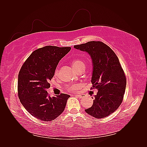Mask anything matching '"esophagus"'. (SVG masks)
I'll return each mask as SVG.
<instances>
[{
	"instance_id": "1",
	"label": "esophagus",
	"mask_w": 147,
	"mask_h": 147,
	"mask_svg": "<svg viewBox=\"0 0 147 147\" xmlns=\"http://www.w3.org/2000/svg\"><path fill=\"white\" fill-rule=\"evenodd\" d=\"M75 96H77V97H78L79 98H83V97H84V94H76Z\"/></svg>"
}]
</instances>
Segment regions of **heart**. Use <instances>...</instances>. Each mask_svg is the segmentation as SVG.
Listing matches in <instances>:
<instances>
[{"mask_svg": "<svg viewBox=\"0 0 147 147\" xmlns=\"http://www.w3.org/2000/svg\"><path fill=\"white\" fill-rule=\"evenodd\" d=\"M72 65L74 67L75 70H77V71L82 69H85L86 67V64L84 61H83L81 59H75L72 62ZM57 72V70H56V73ZM80 88V86L78 84H73V85L69 86L67 87V90L69 91H75L78 90Z\"/></svg>", "mask_w": 147, "mask_h": 147, "instance_id": "heart-1", "label": "heart"}]
</instances>
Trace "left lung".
Wrapping results in <instances>:
<instances>
[{
    "label": "left lung",
    "mask_w": 147,
    "mask_h": 147,
    "mask_svg": "<svg viewBox=\"0 0 147 147\" xmlns=\"http://www.w3.org/2000/svg\"><path fill=\"white\" fill-rule=\"evenodd\" d=\"M74 47L91 56L93 65L91 89L98 90L92 105L85 112L96 118L108 117L121 105L126 90V75L118 57L109 46L100 41L88 42Z\"/></svg>",
    "instance_id": "8db88e82"
}]
</instances>
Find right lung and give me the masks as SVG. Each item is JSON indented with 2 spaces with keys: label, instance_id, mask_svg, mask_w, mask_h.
Returning <instances> with one entry per match:
<instances>
[{
  "label": "right lung",
  "instance_id": "obj_1",
  "mask_svg": "<svg viewBox=\"0 0 147 147\" xmlns=\"http://www.w3.org/2000/svg\"><path fill=\"white\" fill-rule=\"evenodd\" d=\"M70 47L46 46L32 53L18 74V95L26 110L44 121L55 119L63 112L69 95L51 97L47 91L59 61Z\"/></svg>",
  "mask_w": 147,
  "mask_h": 147
}]
</instances>
